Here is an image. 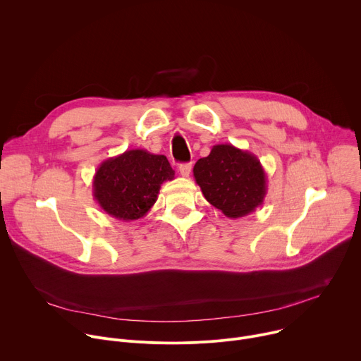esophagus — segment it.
<instances>
[{
	"mask_svg": "<svg viewBox=\"0 0 361 361\" xmlns=\"http://www.w3.org/2000/svg\"><path fill=\"white\" fill-rule=\"evenodd\" d=\"M178 170H180V174H181L183 177H188V176H190V173H191V164H190V163L180 164Z\"/></svg>",
	"mask_w": 361,
	"mask_h": 361,
	"instance_id": "1",
	"label": "esophagus"
}]
</instances>
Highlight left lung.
I'll return each instance as SVG.
<instances>
[{
    "instance_id": "1",
    "label": "left lung",
    "mask_w": 361,
    "mask_h": 361,
    "mask_svg": "<svg viewBox=\"0 0 361 361\" xmlns=\"http://www.w3.org/2000/svg\"><path fill=\"white\" fill-rule=\"evenodd\" d=\"M202 195L228 219H238L260 207L267 194L266 171L252 152L231 144H217L209 157L194 166Z\"/></svg>"
}]
</instances>
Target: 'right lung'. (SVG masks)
I'll return each mask as SVG.
<instances>
[{"instance_id": "right-lung-1", "label": "right lung", "mask_w": 361, "mask_h": 361, "mask_svg": "<svg viewBox=\"0 0 361 361\" xmlns=\"http://www.w3.org/2000/svg\"><path fill=\"white\" fill-rule=\"evenodd\" d=\"M171 180L174 170L166 156L127 149L99 164L92 178V195L109 216L134 221L149 212L161 184Z\"/></svg>"}]
</instances>
